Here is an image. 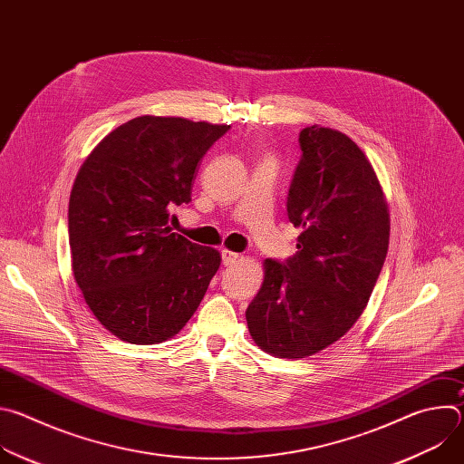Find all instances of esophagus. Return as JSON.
<instances>
[{
  "label": "esophagus",
  "instance_id": "34e87169",
  "mask_svg": "<svg viewBox=\"0 0 464 464\" xmlns=\"http://www.w3.org/2000/svg\"><path fill=\"white\" fill-rule=\"evenodd\" d=\"M238 260V253L231 251V249H222V262L224 266H233V264Z\"/></svg>",
  "mask_w": 464,
  "mask_h": 464
}]
</instances>
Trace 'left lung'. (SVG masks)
<instances>
[{"label":"left lung","mask_w":464,"mask_h":464,"mask_svg":"<svg viewBox=\"0 0 464 464\" xmlns=\"http://www.w3.org/2000/svg\"><path fill=\"white\" fill-rule=\"evenodd\" d=\"M288 192L301 229L285 264L264 260V281L246 310L253 342L299 360L343 338L365 310L389 247V209L378 176L343 131L312 124Z\"/></svg>","instance_id":"8db88e82"}]
</instances>
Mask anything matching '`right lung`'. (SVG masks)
I'll use <instances>...</instances> for the list:
<instances>
[{
  "label": "right lung",
  "instance_id": "obj_1",
  "mask_svg": "<svg viewBox=\"0 0 464 464\" xmlns=\"http://www.w3.org/2000/svg\"><path fill=\"white\" fill-rule=\"evenodd\" d=\"M227 130L141 115L111 130L79 169L68 211L72 270L119 340L174 338L218 272L220 253L172 233L169 211L190 202L198 163Z\"/></svg>",
  "mask_w": 464,
  "mask_h": 464
}]
</instances>
